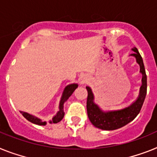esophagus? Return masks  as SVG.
Masks as SVG:
<instances>
[{"instance_id":"obj_1","label":"esophagus","mask_w":157,"mask_h":157,"mask_svg":"<svg viewBox=\"0 0 157 157\" xmlns=\"http://www.w3.org/2000/svg\"><path fill=\"white\" fill-rule=\"evenodd\" d=\"M87 80H88V78H87V77H84V78L81 79V84H84V83H85V82H86Z\"/></svg>"}]
</instances>
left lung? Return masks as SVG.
<instances>
[{
  "mask_svg": "<svg viewBox=\"0 0 157 157\" xmlns=\"http://www.w3.org/2000/svg\"><path fill=\"white\" fill-rule=\"evenodd\" d=\"M134 53L131 56H134L136 62L140 65V72L142 74V85L140 89V93L137 99L128 107L120 110L105 112L100 109L97 104L94 103V95L92 89L89 86L86 87L88 91L87 97V113L89 121L95 127L102 130H115L126 125L133 121L139 114L142 108L147 93V76L144 65L143 59L138 49L136 47L132 48Z\"/></svg>",
  "mask_w": 157,
  "mask_h": 157,
  "instance_id": "left-lung-1",
  "label": "left lung"
}]
</instances>
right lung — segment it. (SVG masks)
Returning a JSON list of instances; mask_svg holds the SVG:
<instances>
[{"label":"right lung","mask_w":157,"mask_h":157,"mask_svg":"<svg viewBox=\"0 0 157 157\" xmlns=\"http://www.w3.org/2000/svg\"><path fill=\"white\" fill-rule=\"evenodd\" d=\"M78 87L77 84H71V85H67L64 89V92L62 93V97L60 98V104H59V111L57 112L56 115L52 117V121H49L50 124H56L60 122L61 120L63 119V117L64 116V104L65 101H67L69 97L72 94V93L74 92L75 89ZM20 113H21L23 117L25 118L26 120H28L29 121H30L31 123L35 124H38V125H45L46 122L45 121H42L41 120L36 117L35 116L31 115L29 113H25V112L20 111Z\"/></svg>","instance_id":"obj_1"}]
</instances>
